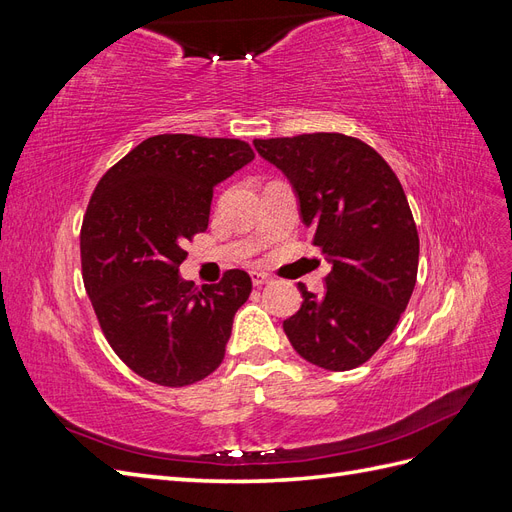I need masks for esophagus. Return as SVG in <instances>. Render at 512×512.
<instances>
[{
    "label": "esophagus",
    "instance_id": "1",
    "mask_svg": "<svg viewBox=\"0 0 512 512\" xmlns=\"http://www.w3.org/2000/svg\"><path fill=\"white\" fill-rule=\"evenodd\" d=\"M250 277H252L254 286H265L271 282V277L267 273H260V271H250Z\"/></svg>",
    "mask_w": 512,
    "mask_h": 512
}]
</instances>
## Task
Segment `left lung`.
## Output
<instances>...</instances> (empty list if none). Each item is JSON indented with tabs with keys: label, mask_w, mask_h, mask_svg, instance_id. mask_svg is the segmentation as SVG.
I'll use <instances>...</instances> for the list:
<instances>
[{
	"label": "left lung",
	"mask_w": 512,
	"mask_h": 512,
	"mask_svg": "<svg viewBox=\"0 0 512 512\" xmlns=\"http://www.w3.org/2000/svg\"><path fill=\"white\" fill-rule=\"evenodd\" d=\"M297 196L299 218L331 265L322 297L284 320L292 348L329 371L363 365L389 339L412 297L418 232L404 188L378 151L337 132L254 141Z\"/></svg>",
	"instance_id": "left-lung-1"
}]
</instances>
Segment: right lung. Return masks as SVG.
<instances>
[{"mask_svg":"<svg viewBox=\"0 0 512 512\" xmlns=\"http://www.w3.org/2000/svg\"><path fill=\"white\" fill-rule=\"evenodd\" d=\"M254 160L237 138L158 134L100 179L81 228L85 290L119 359L162 386L220 367L232 318L252 292L230 269L220 284L183 280V250L209 224L213 188Z\"/></svg>","mask_w":512,"mask_h":512,"instance_id":"right-lung-1","label":"right lung"}]
</instances>
